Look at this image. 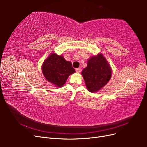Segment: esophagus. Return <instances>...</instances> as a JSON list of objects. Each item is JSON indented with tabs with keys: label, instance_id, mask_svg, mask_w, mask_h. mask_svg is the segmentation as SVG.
Instances as JSON below:
<instances>
[{
	"label": "esophagus",
	"instance_id": "1",
	"mask_svg": "<svg viewBox=\"0 0 147 147\" xmlns=\"http://www.w3.org/2000/svg\"><path fill=\"white\" fill-rule=\"evenodd\" d=\"M76 70L77 73H80L81 72V69L80 68H77V69H76V70Z\"/></svg>",
	"mask_w": 147,
	"mask_h": 147
}]
</instances>
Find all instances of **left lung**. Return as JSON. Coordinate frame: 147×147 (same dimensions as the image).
Segmentation results:
<instances>
[{"label":"left lung","instance_id":"8db88e82","mask_svg":"<svg viewBox=\"0 0 147 147\" xmlns=\"http://www.w3.org/2000/svg\"><path fill=\"white\" fill-rule=\"evenodd\" d=\"M87 90L91 92L100 90L112 77V69L104 55L99 53L90 57L88 65L82 72Z\"/></svg>","mask_w":147,"mask_h":147}]
</instances>
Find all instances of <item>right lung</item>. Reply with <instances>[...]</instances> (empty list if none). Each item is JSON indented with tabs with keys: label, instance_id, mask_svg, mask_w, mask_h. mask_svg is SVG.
<instances>
[{
	"label": "right lung",
	"instance_id": "obj_1",
	"mask_svg": "<svg viewBox=\"0 0 147 147\" xmlns=\"http://www.w3.org/2000/svg\"><path fill=\"white\" fill-rule=\"evenodd\" d=\"M42 70L47 80L57 87L63 86L69 75L75 72L70 62L56 53H51L43 62Z\"/></svg>",
	"mask_w": 147,
	"mask_h": 147
}]
</instances>
